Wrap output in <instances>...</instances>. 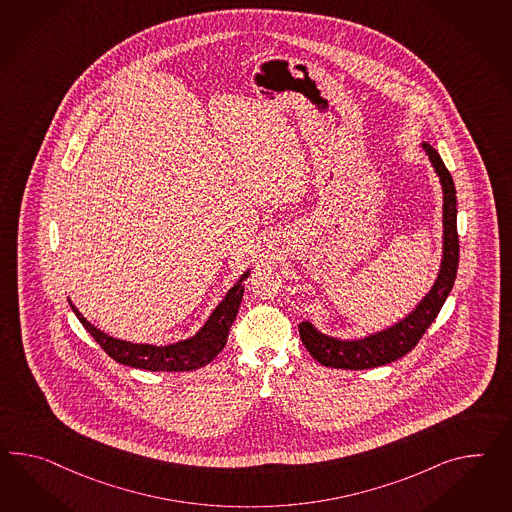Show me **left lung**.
<instances>
[{
    "label": "left lung",
    "instance_id": "left-lung-1",
    "mask_svg": "<svg viewBox=\"0 0 512 512\" xmlns=\"http://www.w3.org/2000/svg\"><path fill=\"white\" fill-rule=\"evenodd\" d=\"M425 152L433 161L444 185V262L440 276L431 289V293L421 301L420 306L403 319L399 325L388 328L379 334H373L366 340L341 341L323 336L310 323L299 325L302 343L308 353L325 367L336 369H369L395 362L397 358L410 353L425 330L431 327L440 308L444 306L449 291L455 284L459 269V232H457V191L453 178L446 169L444 161L429 143L423 145Z\"/></svg>",
    "mask_w": 512,
    "mask_h": 512
}]
</instances>
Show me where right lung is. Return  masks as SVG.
Segmentation results:
<instances>
[{"mask_svg":"<svg viewBox=\"0 0 512 512\" xmlns=\"http://www.w3.org/2000/svg\"><path fill=\"white\" fill-rule=\"evenodd\" d=\"M247 275L241 276L245 280ZM243 286L241 282L230 289L224 301L217 306L210 321L191 340L180 341L169 347H156V345H139L130 341L115 340L104 334L102 330L92 327L91 323L79 314L74 304L72 310L78 315L81 325L89 330L92 338L104 349L118 364L124 366L146 369V371H193L198 367L210 364L217 354L223 351L228 332L239 312V304L243 299Z\"/></svg>","mask_w":512,"mask_h":512,"instance_id":"obj_1","label":"right lung"}]
</instances>
